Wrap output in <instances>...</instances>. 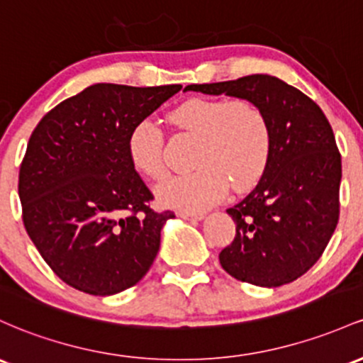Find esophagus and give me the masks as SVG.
I'll return each instance as SVG.
<instances>
[{
	"mask_svg": "<svg viewBox=\"0 0 363 363\" xmlns=\"http://www.w3.org/2000/svg\"><path fill=\"white\" fill-rule=\"evenodd\" d=\"M179 217L184 218V220H203L205 213H191V212H181Z\"/></svg>",
	"mask_w": 363,
	"mask_h": 363,
	"instance_id": "1",
	"label": "esophagus"
}]
</instances>
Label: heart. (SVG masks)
Listing matches in <instances>:
<instances>
[{
  "label": "heart",
  "mask_w": 363,
  "mask_h": 363,
  "mask_svg": "<svg viewBox=\"0 0 363 363\" xmlns=\"http://www.w3.org/2000/svg\"><path fill=\"white\" fill-rule=\"evenodd\" d=\"M177 129L198 138L193 174L179 175L157 188L160 205L203 212L225 196L229 182L248 189L264 174L270 157V127L265 113L246 99L191 98L169 113ZM133 165L151 181L167 174L163 134L155 122H138L127 141Z\"/></svg>",
  "instance_id": "heart-1"
}]
</instances>
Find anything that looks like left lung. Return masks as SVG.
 <instances>
[{
  "label": "left lung",
  "instance_id": "left-lung-1",
  "mask_svg": "<svg viewBox=\"0 0 363 363\" xmlns=\"http://www.w3.org/2000/svg\"><path fill=\"white\" fill-rule=\"evenodd\" d=\"M186 91L246 99L265 113L269 163L257 188L227 208L236 238L218 260L238 281L262 288L293 282L320 258L340 217L341 155L324 111L300 89L267 74L191 84Z\"/></svg>",
  "mask_w": 363,
  "mask_h": 363
}]
</instances>
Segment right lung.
<instances>
[{"label": "right lung", "mask_w": 363, "mask_h": 363, "mask_svg": "<svg viewBox=\"0 0 363 363\" xmlns=\"http://www.w3.org/2000/svg\"><path fill=\"white\" fill-rule=\"evenodd\" d=\"M181 84H93L48 111L27 145L18 175L27 234L63 282L110 296L138 284L160 250L172 212H153V194L130 162L133 127Z\"/></svg>", "instance_id": "1"}]
</instances>
